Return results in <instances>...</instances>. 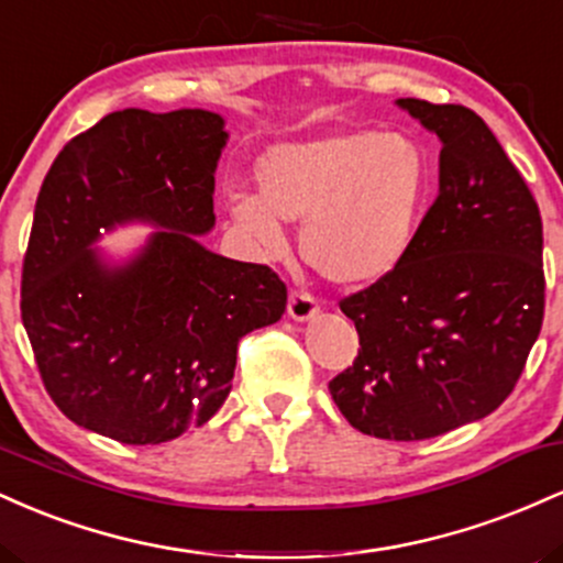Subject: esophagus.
Returning a JSON list of instances; mask_svg holds the SVG:
<instances>
[{
  "label": "esophagus",
  "instance_id": "obj_1",
  "mask_svg": "<svg viewBox=\"0 0 563 563\" xmlns=\"http://www.w3.org/2000/svg\"><path fill=\"white\" fill-rule=\"evenodd\" d=\"M318 312H320L318 301H314L309 294H303V290H294V294L288 296V318L290 320L307 322V320L318 318Z\"/></svg>",
  "mask_w": 563,
  "mask_h": 563
}]
</instances>
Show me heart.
I'll return each instance as SVG.
<instances>
[{"label":"heart","mask_w":563,"mask_h":563,"mask_svg":"<svg viewBox=\"0 0 563 563\" xmlns=\"http://www.w3.org/2000/svg\"><path fill=\"white\" fill-rule=\"evenodd\" d=\"M260 192H230L232 224L256 249L286 245L280 222H301L299 254L333 286L384 280L416 241L431 190V156L410 134L341 132L267 151Z\"/></svg>","instance_id":"heart-1"}]
</instances>
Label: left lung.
<instances>
[{
	"instance_id": "left-lung-1",
	"label": "left lung",
	"mask_w": 563,
	"mask_h": 563,
	"mask_svg": "<svg viewBox=\"0 0 563 563\" xmlns=\"http://www.w3.org/2000/svg\"><path fill=\"white\" fill-rule=\"evenodd\" d=\"M442 140L439 196L384 280L341 299L360 352L328 389L363 434L431 439L497 410L545 312L542 219L471 108L397 100Z\"/></svg>"
}]
</instances>
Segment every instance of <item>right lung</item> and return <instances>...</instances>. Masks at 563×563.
<instances>
[{
	"mask_svg": "<svg viewBox=\"0 0 563 563\" xmlns=\"http://www.w3.org/2000/svg\"><path fill=\"white\" fill-rule=\"evenodd\" d=\"M219 113H108L57 153L23 260L21 318L44 389L76 426L161 444L209 421L232 389L238 341L283 318L267 264L200 245L214 228ZM151 221L140 255L108 265L100 229Z\"/></svg>",
	"mask_w": 563,
	"mask_h": 563,
	"instance_id": "right-lung-1",
	"label": "right lung"
}]
</instances>
